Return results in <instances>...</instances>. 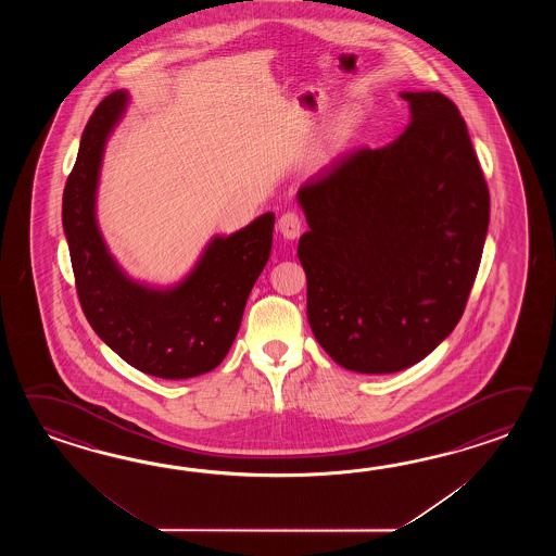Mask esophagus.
I'll list each match as a JSON object with an SVG mask.
<instances>
[{"instance_id": "esophagus-1", "label": "esophagus", "mask_w": 556, "mask_h": 556, "mask_svg": "<svg viewBox=\"0 0 556 556\" xmlns=\"http://www.w3.org/2000/svg\"><path fill=\"white\" fill-rule=\"evenodd\" d=\"M278 230L283 238L294 240L302 235V218L295 213H283L278 218Z\"/></svg>"}]
</instances>
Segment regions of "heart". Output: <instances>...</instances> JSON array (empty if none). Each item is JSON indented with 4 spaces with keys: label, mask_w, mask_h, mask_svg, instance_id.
Returning <instances> with one entry per match:
<instances>
[{
    "label": "heart",
    "mask_w": 556,
    "mask_h": 556,
    "mask_svg": "<svg viewBox=\"0 0 556 556\" xmlns=\"http://www.w3.org/2000/svg\"><path fill=\"white\" fill-rule=\"evenodd\" d=\"M355 118L354 115H343L340 117V123H338V127L333 129V147H340L343 141H348V137L352 135V130H354Z\"/></svg>",
    "instance_id": "b5f03b06"
}]
</instances>
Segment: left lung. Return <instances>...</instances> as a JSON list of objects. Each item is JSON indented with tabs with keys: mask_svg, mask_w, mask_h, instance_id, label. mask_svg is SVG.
<instances>
[{
	"mask_svg": "<svg viewBox=\"0 0 556 556\" xmlns=\"http://www.w3.org/2000/svg\"><path fill=\"white\" fill-rule=\"evenodd\" d=\"M407 129L336 159L298 190L307 321L336 364L395 374L462 319L481 264L489 189L457 105L402 93Z\"/></svg>",
	"mask_w": 556,
	"mask_h": 556,
	"instance_id": "8db88e82",
	"label": "left lung"
}]
</instances>
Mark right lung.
I'll return each instance as SVG.
<instances>
[{
  "instance_id": "add662e5",
  "label": "right lung",
  "mask_w": 556,
  "mask_h": 556,
  "mask_svg": "<svg viewBox=\"0 0 556 556\" xmlns=\"http://www.w3.org/2000/svg\"><path fill=\"white\" fill-rule=\"evenodd\" d=\"M127 103V91H115L97 105L63 190L77 295L94 333L129 366L154 378H194L218 366L237 338L250 290L270 258L274 214L214 237L175 288L132 282L109 254L94 218L105 142Z\"/></svg>"
}]
</instances>
